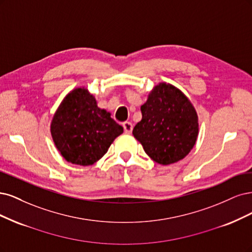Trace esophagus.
<instances>
[{"label": "esophagus", "mask_w": 252, "mask_h": 252, "mask_svg": "<svg viewBox=\"0 0 252 252\" xmlns=\"http://www.w3.org/2000/svg\"><path fill=\"white\" fill-rule=\"evenodd\" d=\"M123 126H124V129H125L126 133H127V134L132 133V131H133L132 123H129V121H126V123L123 124Z\"/></svg>", "instance_id": "obj_1"}]
</instances>
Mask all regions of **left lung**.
Returning <instances> with one entry per match:
<instances>
[{"instance_id":"1","label":"left lung","mask_w":252,"mask_h":252,"mask_svg":"<svg viewBox=\"0 0 252 252\" xmlns=\"http://www.w3.org/2000/svg\"><path fill=\"white\" fill-rule=\"evenodd\" d=\"M140 110L142 119L133 135L154 161L167 165L188 155L198 137V116L179 89L156 86Z\"/></svg>"}]
</instances>
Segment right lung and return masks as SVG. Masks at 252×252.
<instances>
[{
  "label": "right lung",
  "instance_id": "right-lung-1",
  "mask_svg": "<svg viewBox=\"0 0 252 252\" xmlns=\"http://www.w3.org/2000/svg\"><path fill=\"white\" fill-rule=\"evenodd\" d=\"M124 127L96 104L87 89L78 88L61 103L51 123L56 148L68 162L92 165L108 152Z\"/></svg>",
  "mask_w": 252,
  "mask_h": 252
}]
</instances>
